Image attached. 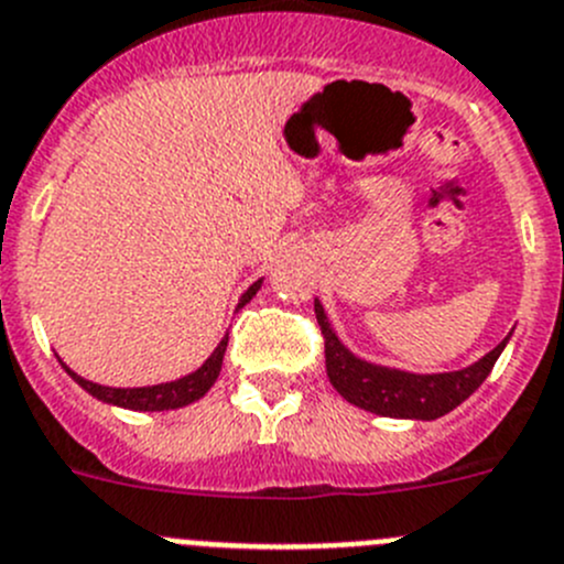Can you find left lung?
Masks as SVG:
<instances>
[{
	"mask_svg": "<svg viewBox=\"0 0 564 564\" xmlns=\"http://www.w3.org/2000/svg\"><path fill=\"white\" fill-rule=\"evenodd\" d=\"M316 322L324 335V355H327L329 383L344 400L364 411L397 420H438L456 405H462L478 386L487 380L495 360L503 352L506 340H500L492 352L484 355L478 364L451 375H408V371L383 369L355 358L329 329L324 307L316 302Z\"/></svg>",
	"mask_w": 564,
	"mask_h": 564,
	"instance_id": "8db88e82",
	"label": "left lung"
}]
</instances>
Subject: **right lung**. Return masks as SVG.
<instances>
[{
  "instance_id": "obj_1",
  "label": "right lung",
  "mask_w": 564,
  "mask_h": 564,
  "mask_svg": "<svg viewBox=\"0 0 564 564\" xmlns=\"http://www.w3.org/2000/svg\"><path fill=\"white\" fill-rule=\"evenodd\" d=\"M257 288H260V282H254V285L242 293L240 304H246L248 299L254 296ZM226 346H229V335L220 340L218 349L209 355V360H206L198 371L181 377V380H173V383L148 386V389H108V386H97V383H89V380H83V377H77L75 371H69L66 366L64 369L69 371L72 380H75L80 389H86L89 394H95L97 400L108 402V405L131 408V411H170V408H181L200 400V397L212 389V383H215L220 375V366H224Z\"/></svg>"
}]
</instances>
